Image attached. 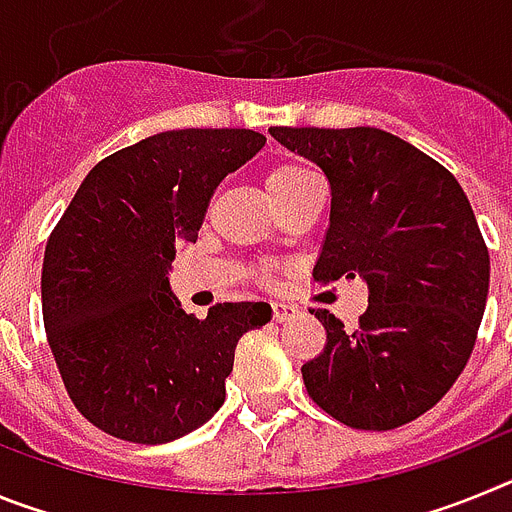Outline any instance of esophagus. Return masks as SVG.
<instances>
[{"label":"esophagus","mask_w":512,"mask_h":512,"mask_svg":"<svg viewBox=\"0 0 512 512\" xmlns=\"http://www.w3.org/2000/svg\"><path fill=\"white\" fill-rule=\"evenodd\" d=\"M271 310H274V320L277 323H289V320H295L300 315L297 305H292V302H274Z\"/></svg>","instance_id":"34e87169"}]
</instances>
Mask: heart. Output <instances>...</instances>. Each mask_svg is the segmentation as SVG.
Segmentation results:
<instances>
[{
    "label": "heart",
    "instance_id": "obj_1",
    "mask_svg": "<svg viewBox=\"0 0 512 512\" xmlns=\"http://www.w3.org/2000/svg\"><path fill=\"white\" fill-rule=\"evenodd\" d=\"M307 176H312V171L305 169V166L279 164L266 174V189H269V192H279V189H287L292 187V184L302 182V179H307Z\"/></svg>",
    "mask_w": 512,
    "mask_h": 512
}]
</instances>
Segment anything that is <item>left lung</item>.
<instances>
[{"label":"left lung","mask_w":512,"mask_h":512,"mask_svg":"<svg viewBox=\"0 0 512 512\" xmlns=\"http://www.w3.org/2000/svg\"><path fill=\"white\" fill-rule=\"evenodd\" d=\"M320 166L330 223L312 277H361L369 307L328 333L302 366L315 405L361 431H392L431 410L464 372L490 289V253L451 171L379 128H269Z\"/></svg>","instance_id":"8db88e82"}]
</instances>
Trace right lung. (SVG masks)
Here are the masks:
<instances>
[{
  "mask_svg": "<svg viewBox=\"0 0 512 512\" xmlns=\"http://www.w3.org/2000/svg\"><path fill=\"white\" fill-rule=\"evenodd\" d=\"M264 143L241 128L166 130L99 161L76 189L45 246L40 295L66 392L99 431L169 443L225 402L235 346L271 305L220 302L200 320L169 271L217 184Z\"/></svg>",
  "mask_w": 512,
  "mask_h": 512,
  "instance_id": "1",
  "label": "right lung"
}]
</instances>
